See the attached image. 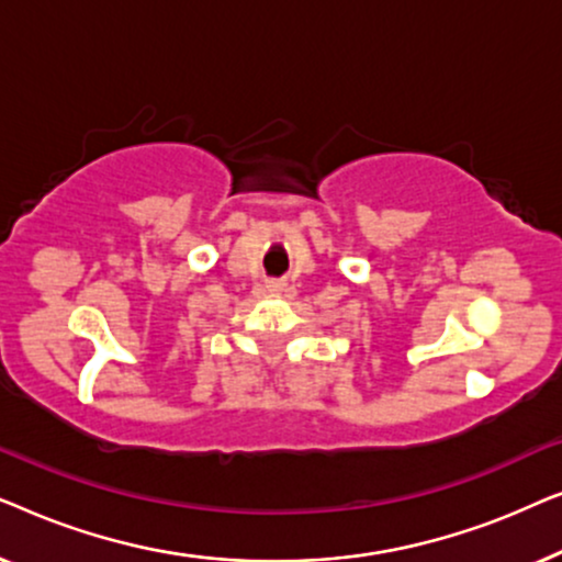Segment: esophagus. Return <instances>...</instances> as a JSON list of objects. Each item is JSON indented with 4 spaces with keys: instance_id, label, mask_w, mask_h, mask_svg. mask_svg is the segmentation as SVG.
I'll list each match as a JSON object with an SVG mask.
<instances>
[{
    "instance_id": "obj_1",
    "label": "esophagus",
    "mask_w": 562,
    "mask_h": 562,
    "mask_svg": "<svg viewBox=\"0 0 562 562\" xmlns=\"http://www.w3.org/2000/svg\"><path fill=\"white\" fill-rule=\"evenodd\" d=\"M266 289L271 291V294H283V291H286V283H283V281H268Z\"/></svg>"
}]
</instances>
